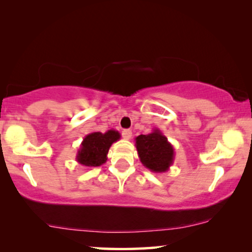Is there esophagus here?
I'll use <instances>...</instances> for the list:
<instances>
[{"mask_svg":"<svg viewBox=\"0 0 252 252\" xmlns=\"http://www.w3.org/2000/svg\"><path fill=\"white\" fill-rule=\"evenodd\" d=\"M122 135H123V137L125 140H129L130 137H132V132H130L129 129H124L123 133H122Z\"/></svg>","mask_w":252,"mask_h":252,"instance_id":"34e87169","label":"esophagus"}]
</instances>
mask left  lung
<instances>
[{"mask_svg":"<svg viewBox=\"0 0 252 252\" xmlns=\"http://www.w3.org/2000/svg\"><path fill=\"white\" fill-rule=\"evenodd\" d=\"M137 155L144 167L155 173H164L170 170L174 161V148L158 128L147 135L135 137Z\"/></svg>","mask_w":252,"mask_h":252,"instance_id":"1","label":"left lung"}]
</instances>
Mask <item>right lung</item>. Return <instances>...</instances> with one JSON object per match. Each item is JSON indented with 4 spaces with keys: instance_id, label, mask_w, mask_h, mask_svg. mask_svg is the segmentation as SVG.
Returning <instances> with one entry per match:
<instances>
[{
    "instance_id": "add662e5",
    "label": "right lung",
    "mask_w": 252,
    "mask_h": 252,
    "mask_svg": "<svg viewBox=\"0 0 252 252\" xmlns=\"http://www.w3.org/2000/svg\"><path fill=\"white\" fill-rule=\"evenodd\" d=\"M120 139L118 130L110 129L105 133L93 132L85 136L78 150L75 159L88 167L101 166L108 159V153L112 143Z\"/></svg>"
}]
</instances>
